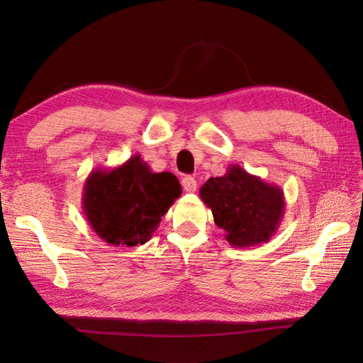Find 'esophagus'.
<instances>
[{"instance_id": "34e87169", "label": "esophagus", "mask_w": 363, "mask_h": 363, "mask_svg": "<svg viewBox=\"0 0 363 363\" xmlns=\"http://www.w3.org/2000/svg\"><path fill=\"white\" fill-rule=\"evenodd\" d=\"M182 187H184V190L189 191V194H194V191L196 190V181H195V177H191V176L182 177Z\"/></svg>"}]
</instances>
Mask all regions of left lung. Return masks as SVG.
<instances>
[{
    "label": "left lung",
    "mask_w": 363,
    "mask_h": 363,
    "mask_svg": "<svg viewBox=\"0 0 363 363\" xmlns=\"http://www.w3.org/2000/svg\"><path fill=\"white\" fill-rule=\"evenodd\" d=\"M199 196L212 211L215 225L225 229V238L234 248L268 242L279 228L285 211L281 187L238 165H229L226 174L206 181Z\"/></svg>",
    "instance_id": "1"
}]
</instances>
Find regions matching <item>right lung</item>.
I'll use <instances>...</instances> for the list:
<instances>
[{
	"label": "right lung",
	"mask_w": 363,
	"mask_h": 363,
	"mask_svg": "<svg viewBox=\"0 0 363 363\" xmlns=\"http://www.w3.org/2000/svg\"><path fill=\"white\" fill-rule=\"evenodd\" d=\"M173 173H152L140 154L112 169L95 168L84 182L82 209L90 228L113 246L145 245L181 196Z\"/></svg>",
	"instance_id": "add662e5"
}]
</instances>
